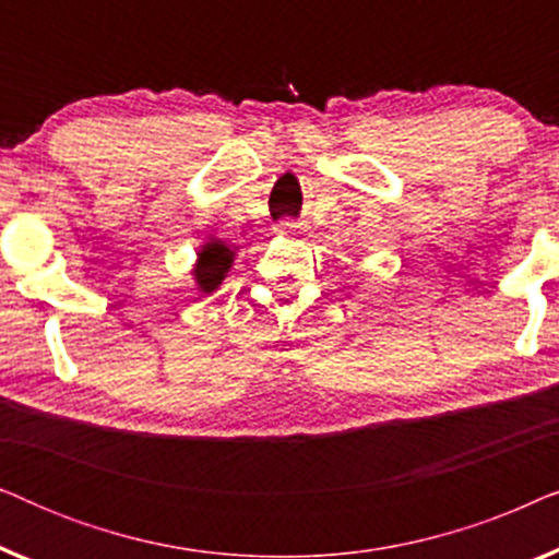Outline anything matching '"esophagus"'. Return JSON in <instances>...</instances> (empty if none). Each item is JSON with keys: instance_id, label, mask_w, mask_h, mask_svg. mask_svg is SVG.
Returning <instances> with one entry per match:
<instances>
[{"instance_id": "obj_1", "label": "esophagus", "mask_w": 559, "mask_h": 559, "mask_svg": "<svg viewBox=\"0 0 559 559\" xmlns=\"http://www.w3.org/2000/svg\"><path fill=\"white\" fill-rule=\"evenodd\" d=\"M297 228H300V226H297V224H295V221H289V218H285V221H280V231H282V234H295V231H297Z\"/></svg>"}]
</instances>
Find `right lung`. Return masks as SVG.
Masks as SVG:
<instances>
[{
  "instance_id": "1",
  "label": "right lung",
  "mask_w": 559,
  "mask_h": 559,
  "mask_svg": "<svg viewBox=\"0 0 559 559\" xmlns=\"http://www.w3.org/2000/svg\"><path fill=\"white\" fill-rule=\"evenodd\" d=\"M234 262V251L221 241H209L198 254V266H195V280L201 285L203 293H213L224 280L228 266Z\"/></svg>"
}]
</instances>
